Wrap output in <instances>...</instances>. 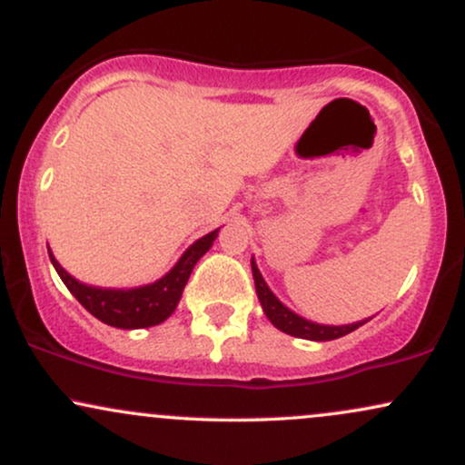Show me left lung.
<instances>
[{
	"mask_svg": "<svg viewBox=\"0 0 465 465\" xmlns=\"http://www.w3.org/2000/svg\"><path fill=\"white\" fill-rule=\"evenodd\" d=\"M251 271H253L255 292H258V300H260V303H262V311L266 317H269V322L273 323L277 330H282V332H286L291 336H297V339H308V341L341 339V336L354 332L356 328H361L362 323H367L371 319L370 317V319H365V322H356V323H348V325H322V323L308 322V319L295 314L291 308H286L284 303L277 300V297L273 295V291L266 286L264 277H262V273H260L258 264H255L253 258H251Z\"/></svg>",
	"mask_w": 465,
	"mask_h": 465,
	"instance_id": "left-lung-1",
	"label": "left lung"
}]
</instances>
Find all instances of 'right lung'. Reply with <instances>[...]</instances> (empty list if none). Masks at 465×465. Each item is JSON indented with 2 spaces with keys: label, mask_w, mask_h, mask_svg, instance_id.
<instances>
[{
  "label": "right lung",
  "mask_w": 465,
  "mask_h": 465,
  "mask_svg": "<svg viewBox=\"0 0 465 465\" xmlns=\"http://www.w3.org/2000/svg\"><path fill=\"white\" fill-rule=\"evenodd\" d=\"M218 236V229L210 232L207 236L196 240L192 247L179 258V262L173 266L163 277L146 286L135 288H98L89 286L72 277L56 262L54 253L47 247L52 264H54L56 273L61 275L63 284L69 288L76 300L83 303L84 311H89L95 319L106 325L122 330H137V328H151L165 322L170 314L174 312L181 300L185 284H188L192 269L199 262L203 255L210 251L212 244Z\"/></svg>",
  "instance_id": "1"
}]
</instances>
